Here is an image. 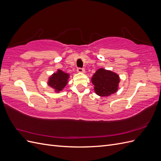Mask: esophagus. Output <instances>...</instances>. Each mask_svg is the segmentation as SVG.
I'll return each mask as SVG.
<instances>
[{"label": "esophagus", "mask_w": 161, "mask_h": 161, "mask_svg": "<svg viewBox=\"0 0 161 161\" xmlns=\"http://www.w3.org/2000/svg\"><path fill=\"white\" fill-rule=\"evenodd\" d=\"M77 72L80 73H84L85 72V70L84 69H82V68H78Z\"/></svg>", "instance_id": "obj_1"}]
</instances>
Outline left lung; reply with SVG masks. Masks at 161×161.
Listing matches in <instances>:
<instances>
[{"mask_svg":"<svg viewBox=\"0 0 161 161\" xmlns=\"http://www.w3.org/2000/svg\"><path fill=\"white\" fill-rule=\"evenodd\" d=\"M119 81L118 74L103 68L97 70L91 78L95 93L101 97H108L118 91Z\"/></svg>","mask_w":161,"mask_h":161,"instance_id":"left-lung-1","label":"left lung"}]
</instances>
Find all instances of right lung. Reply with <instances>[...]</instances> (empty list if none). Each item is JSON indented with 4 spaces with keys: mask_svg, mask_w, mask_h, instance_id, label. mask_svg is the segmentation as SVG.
Here are the masks:
<instances>
[{
    "mask_svg": "<svg viewBox=\"0 0 161 161\" xmlns=\"http://www.w3.org/2000/svg\"><path fill=\"white\" fill-rule=\"evenodd\" d=\"M69 77V74L58 69L56 72H54L49 77L47 85L54 89L55 92H59L67 85Z\"/></svg>",
    "mask_w": 161,
    "mask_h": 161,
    "instance_id": "1",
    "label": "right lung"
}]
</instances>
